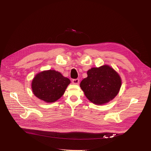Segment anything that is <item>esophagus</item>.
<instances>
[{
    "label": "esophagus",
    "mask_w": 151,
    "mask_h": 151,
    "mask_svg": "<svg viewBox=\"0 0 151 151\" xmlns=\"http://www.w3.org/2000/svg\"><path fill=\"white\" fill-rule=\"evenodd\" d=\"M80 83V80L79 79H74L72 80V83L74 84H78Z\"/></svg>",
    "instance_id": "esophagus-1"
}]
</instances>
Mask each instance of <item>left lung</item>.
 <instances>
[{
  "label": "left lung",
  "instance_id": "obj_1",
  "mask_svg": "<svg viewBox=\"0 0 151 151\" xmlns=\"http://www.w3.org/2000/svg\"><path fill=\"white\" fill-rule=\"evenodd\" d=\"M80 83L86 97L93 104L101 105L112 100L120 91L122 80L117 71L108 65L93 67Z\"/></svg>",
  "mask_w": 151,
  "mask_h": 151
}]
</instances>
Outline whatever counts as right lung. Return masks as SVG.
<instances>
[{
    "label": "right lung",
    "instance_id": "obj_1",
    "mask_svg": "<svg viewBox=\"0 0 151 151\" xmlns=\"http://www.w3.org/2000/svg\"><path fill=\"white\" fill-rule=\"evenodd\" d=\"M70 80L54 70H45L37 73L32 81L33 93L46 103H53L64 93Z\"/></svg>",
    "mask_w": 151,
    "mask_h": 151
}]
</instances>
